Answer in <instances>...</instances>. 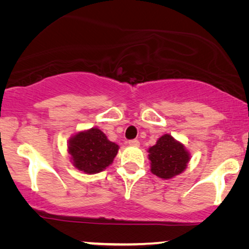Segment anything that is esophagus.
<instances>
[{
    "mask_svg": "<svg viewBox=\"0 0 249 249\" xmlns=\"http://www.w3.org/2000/svg\"><path fill=\"white\" fill-rule=\"evenodd\" d=\"M128 144L130 145V146H132V147H138L139 142L137 141V139H132V141H129Z\"/></svg>",
    "mask_w": 249,
    "mask_h": 249,
    "instance_id": "obj_1",
    "label": "esophagus"
}]
</instances>
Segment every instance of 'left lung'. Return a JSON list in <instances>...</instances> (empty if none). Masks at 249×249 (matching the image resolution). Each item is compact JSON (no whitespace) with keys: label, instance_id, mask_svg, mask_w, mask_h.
Wrapping results in <instances>:
<instances>
[{"label":"left lung","instance_id":"1","mask_svg":"<svg viewBox=\"0 0 249 249\" xmlns=\"http://www.w3.org/2000/svg\"><path fill=\"white\" fill-rule=\"evenodd\" d=\"M147 152L151 172L165 180L182 173L190 161V153L185 145L169 134L161 136Z\"/></svg>","mask_w":249,"mask_h":249}]
</instances>
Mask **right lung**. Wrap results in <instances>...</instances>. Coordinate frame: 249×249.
I'll return each instance as SVG.
<instances>
[{
	"instance_id": "obj_1",
	"label": "right lung",
	"mask_w": 249,
	"mask_h": 249,
	"mask_svg": "<svg viewBox=\"0 0 249 249\" xmlns=\"http://www.w3.org/2000/svg\"><path fill=\"white\" fill-rule=\"evenodd\" d=\"M119 145L108 141L101 129L77 131L68 141V153L72 165L87 175L104 171L113 163Z\"/></svg>"
}]
</instances>
